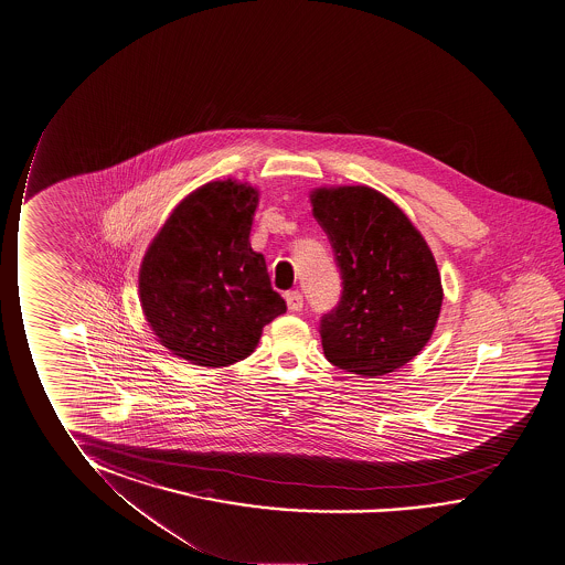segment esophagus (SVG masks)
<instances>
[{
	"label": "esophagus",
	"instance_id": "1",
	"mask_svg": "<svg viewBox=\"0 0 565 565\" xmlns=\"http://www.w3.org/2000/svg\"><path fill=\"white\" fill-rule=\"evenodd\" d=\"M285 300H287L288 310H290V312H300L303 308V296L302 292H298V290L287 292Z\"/></svg>",
	"mask_w": 565,
	"mask_h": 565
}]
</instances>
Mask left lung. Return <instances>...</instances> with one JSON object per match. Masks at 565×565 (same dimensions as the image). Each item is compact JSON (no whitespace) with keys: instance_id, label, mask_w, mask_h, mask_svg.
Returning <instances> with one entry per match:
<instances>
[{"instance_id":"8db88e82","label":"left lung","mask_w":565,"mask_h":565,"mask_svg":"<svg viewBox=\"0 0 565 565\" xmlns=\"http://www.w3.org/2000/svg\"><path fill=\"white\" fill-rule=\"evenodd\" d=\"M310 201L343 278L338 308L321 320L326 359L364 379L402 369L429 343L443 306L429 245L372 186H318Z\"/></svg>"}]
</instances>
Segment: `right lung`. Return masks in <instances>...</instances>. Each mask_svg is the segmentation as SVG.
Masks as SVG:
<instances>
[{
  "mask_svg": "<svg viewBox=\"0 0 565 565\" xmlns=\"http://www.w3.org/2000/svg\"><path fill=\"white\" fill-rule=\"evenodd\" d=\"M259 189L236 179L194 189L143 253L138 296L156 339L183 361L220 369L255 351L287 302L249 244Z\"/></svg>",
  "mask_w": 565,
  "mask_h": 565,
  "instance_id": "add662e5",
  "label": "right lung"
}]
</instances>
